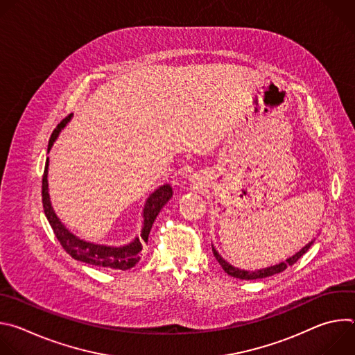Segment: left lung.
Wrapping results in <instances>:
<instances>
[{
	"label": "left lung",
	"instance_id": "8db88e82",
	"mask_svg": "<svg viewBox=\"0 0 355 355\" xmlns=\"http://www.w3.org/2000/svg\"><path fill=\"white\" fill-rule=\"evenodd\" d=\"M315 240L309 241L305 247H302L297 252H295L293 256H291L289 259H286L285 261H281L279 264H275V266H271V267H267V268H261V270H254V271H247V270H240L237 267H233L232 264H229L220 254L218 252V250L212 245V251H214V256L216 257L218 263L220 264V267L223 268V271L226 274H229L230 277H234V278H239V279H261V278H267V277H271V275H275V274H279L282 271H285L289 266H293L305 252L309 250V247L313 244Z\"/></svg>",
	"mask_w": 355,
	"mask_h": 355
}]
</instances>
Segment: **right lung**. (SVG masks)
Segmentation results:
<instances>
[{"instance_id": "right-lung-1", "label": "right lung", "mask_w": 355, "mask_h": 355, "mask_svg": "<svg viewBox=\"0 0 355 355\" xmlns=\"http://www.w3.org/2000/svg\"><path fill=\"white\" fill-rule=\"evenodd\" d=\"M73 115L67 116L64 121L58 125V128L53 130L52 136H50L47 153L52 150L56 139L59 137L62 129L70 122ZM47 170H49V157L44 164V173L42 180V200H43V209L44 215L52 226L58 240L63 245V248L69 252V254L81 263L95 266V267H104V268H112V270H122L126 271L132 267H135L140 260V251L143 248V244L147 243L148 234L153 226L157 215L163 209V207L173 196V188L170 184H164L159 187L155 192H151L148 198L146 199V204L143 208V227L140 237H135L130 243L125 245H107V244H96L92 241H85L71 233L59 219L56 215L52 202H50L49 195V184H47Z\"/></svg>"}]
</instances>
